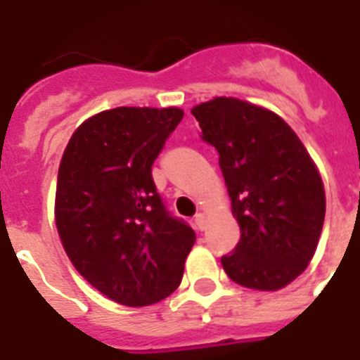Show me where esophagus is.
I'll use <instances>...</instances> for the list:
<instances>
[{
	"instance_id": "esophagus-1",
	"label": "esophagus",
	"mask_w": 360,
	"mask_h": 360,
	"mask_svg": "<svg viewBox=\"0 0 360 360\" xmlns=\"http://www.w3.org/2000/svg\"><path fill=\"white\" fill-rule=\"evenodd\" d=\"M195 225L198 231H205V225H207V218L200 212V214L195 216Z\"/></svg>"
}]
</instances>
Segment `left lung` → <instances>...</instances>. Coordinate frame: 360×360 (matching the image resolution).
Masks as SVG:
<instances>
[{
  "label": "left lung",
  "mask_w": 360,
  "mask_h": 360,
  "mask_svg": "<svg viewBox=\"0 0 360 360\" xmlns=\"http://www.w3.org/2000/svg\"><path fill=\"white\" fill-rule=\"evenodd\" d=\"M214 146L240 225L236 249L221 256L229 278L254 290H279L310 263L326 198L303 142L281 117L240 98L216 97L191 110Z\"/></svg>",
  "instance_id": "obj_1"
}]
</instances>
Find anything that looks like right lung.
<instances>
[{"mask_svg": "<svg viewBox=\"0 0 360 360\" xmlns=\"http://www.w3.org/2000/svg\"><path fill=\"white\" fill-rule=\"evenodd\" d=\"M184 111L115 108L75 129L63 155L56 225L70 262L91 287L126 307L178 288L196 234L165 209L151 167Z\"/></svg>", "mask_w": 360, "mask_h": 360, "instance_id": "1", "label": "right lung"}]
</instances>
